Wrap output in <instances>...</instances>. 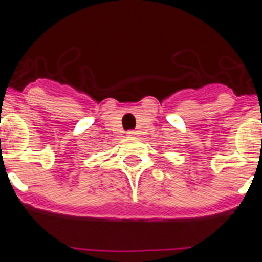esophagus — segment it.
Here are the masks:
<instances>
[{"mask_svg":"<svg viewBox=\"0 0 262 262\" xmlns=\"http://www.w3.org/2000/svg\"><path fill=\"white\" fill-rule=\"evenodd\" d=\"M138 135V133H136V131H128V133H127V136H128V138H134V136H136Z\"/></svg>","mask_w":262,"mask_h":262,"instance_id":"esophagus-1","label":"esophagus"}]
</instances>
